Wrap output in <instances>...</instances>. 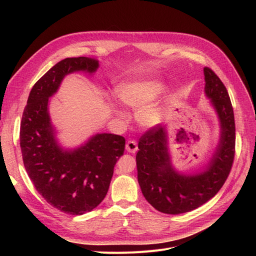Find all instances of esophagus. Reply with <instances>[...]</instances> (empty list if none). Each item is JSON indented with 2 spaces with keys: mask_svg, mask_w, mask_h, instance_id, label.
Instances as JSON below:
<instances>
[{
  "mask_svg": "<svg viewBox=\"0 0 256 256\" xmlns=\"http://www.w3.org/2000/svg\"><path fill=\"white\" fill-rule=\"evenodd\" d=\"M126 150L130 154H135L138 150V145L135 141L130 140V141H128V143L126 145Z\"/></svg>",
  "mask_w": 256,
  "mask_h": 256,
  "instance_id": "34e87169",
  "label": "esophagus"
}]
</instances>
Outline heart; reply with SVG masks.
<instances>
[{"label":"heart","instance_id":"b5f03b06","mask_svg":"<svg viewBox=\"0 0 256 256\" xmlns=\"http://www.w3.org/2000/svg\"><path fill=\"white\" fill-rule=\"evenodd\" d=\"M164 91V85L160 82H144L121 86L118 90V98L132 109H141L156 98ZM122 116V113L117 111ZM162 120V111L158 108H148L139 115V121L145 126H154Z\"/></svg>","mask_w":256,"mask_h":256}]
</instances>
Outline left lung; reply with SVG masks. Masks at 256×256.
<instances>
[{"label": "left lung", "instance_id": "obj_1", "mask_svg": "<svg viewBox=\"0 0 256 256\" xmlns=\"http://www.w3.org/2000/svg\"><path fill=\"white\" fill-rule=\"evenodd\" d=\"M204 91L216 110L220 141L206 169L195 174L174 170L165 126H154L141 136L136 156L138 182L145 199L158 212L178 214L193 210L216 195L227 180L236 152V124L232 102L222 80L204 67Z\"/></svg>", "mask_w": 256, "mask_h": 256}]
</instances>
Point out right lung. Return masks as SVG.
<instances>
[{
	"mask_svg": "<svg viewBox=\"0 0 256 256\" xmlns=\"http://www.w3.org/2000/svg\"><path fill=\"white\" fill-rule=\"evenodd\" d=\"M98 68V61L88 57L54 65L33 86L20 122L22 160L35 189L52 206L74 216L91 212L104 200L126 139L98 134L76 150H63L50 122L48 102L65 76Z\"/></svg>",
	"mask_w": 256,
	"mask_h": 256,
	"instance_id": "obj_1",
	"label": "right lung"
}]
</instances>
